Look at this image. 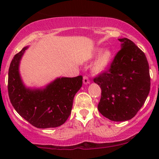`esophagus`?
I'll return each instance as SVG.
<instances>
[{"instance_id":"esophagus-1","label":"esophagus","mask_w":159,"mask_h":159,"mask_svg":"<svg viewBox=\"0 0 159 159\" xmlns=\"http://www.w3.org/2000/svg\"><path fill=\"white\" fill-rule=\"evenodd\" d=\"M83 82H84V84H89L90 83V80H89L88 77H87V76H84Z\"/></svg>"}]
</instances>
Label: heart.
Segmentation results:
<instances>
[{"mask_svg": "<svg viewBox=\"0 0 159 159\" xmlns=\"http://www.w3.org/2000/svg\"><path fill=\"white\" fill-rule=\"evenodd\" d=\"M98 52H100L101 50H98ZM112 57L113 54L111 50L106 49V50L103 51L93 65V71L95 72H102L106 70L107 67L111 64Z\"/></svg>", "mask_w": 159, "mask_h": 159, "instance_id": "b5f03b06", "label": "heart"}]
</instances>
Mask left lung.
Segmentation results:
<instances>
[{"mask_svg":"<svg viewBox=\"0 0 159 159\" xmlns=\"http://www.w3.org/2000/svg\"><path fill=\"white\" fill-rule=\"evenodd\" d=\"M121 49L108 70L93 79L102 90L98 110L112 121L131 120L141 108L150 90L145 54L127 38L118 39Z\"/></svg>","mask_w":159,"mask_h":159,"instance_id":"left-lung-1","label":"left lung"}]
</instances>
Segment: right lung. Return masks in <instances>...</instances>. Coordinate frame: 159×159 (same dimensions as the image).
<instances>
[{"label":"right lung","instance_id":"add662e5","mask_svg":"<svg viewBox=\"0 0 159 159\" xmlns=\"http://www.w3.org/2000/svg\"><path fill=\"white\" fill-rule=\"evenodd\" d=\"M25 46L14 56L8 73V93L15 110L21 117L39 129L63 125L71 114L73 99L81 89L83 77L57 78L44 87L25 86L19 66Z\"/></svg>","mask_w":159,"mask_h":159}]
</instances>
